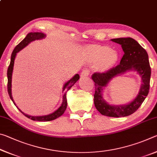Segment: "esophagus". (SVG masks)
<instances>
[{"label": "esophagus", "instance_id": "esophagus-1", "mask_svg": "<svg viewBox=\"0 0 157 157\" xmlns=\"http://www.w3.org/2000/svg\"><path fill=\"white\" fill-rule=\"evenodd\" d=\"M89 73H90V71L88 70V69H84V70L82 71L81 76L82 77H87L89 75Z\"/></svg>", "mask_w": 157, "mask_h": 157}]
</instances>
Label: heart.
Wrapping results in <instances>:
<instances>
[{
	"label": "heart",
	"mask_w": 157,
	"mask_h": 157,
	"mask_svg": "<svg viewBox=\"0 0 157 157\" xmlns=\"http://www.w3.org/2000/svg\"><path fill=\"white\" fill-rule=\"evenodd\" d=\"M91 62H98V68L100 71H106L115 64L118 60V53L105 46H89L85 48Z\"/></svg>",
	"instance_id": "1"
}]
</instances>
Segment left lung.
I'll return each instance as SVG.
<instances>
[{
    "label": "left lung",
    "mask_w": 157,
    "mask_h": 157,
    "mask_svg": "<svg viewBox=\"0 0 157 157\" xmlns=\"http://www.w3.org/2000/svg\"><path fill=\"white\" fill-rule=\"evenodd\" d=\"M121 45L124 55L118 65L110 68L105 73H94L91 78L95 82V107L104 116L109 117H124L134 113L147 96L150 90L151 68L148 55L146 50L130 37L111 39ZM134 70L140 74L142 79L139 94L127 105H111L103 99L102 91L105 86L113 77L127 71Z\"/></svg>",
    "instance_id": "left-lung-1"
}]
</instances>
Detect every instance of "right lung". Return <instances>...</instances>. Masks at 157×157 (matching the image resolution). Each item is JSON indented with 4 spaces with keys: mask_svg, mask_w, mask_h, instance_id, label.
I'll list each match as a JSON object with an SVG mask.
<instances>
[{
    "mask_svg": "<svg viewBox=\"0 0 157 157\" xmlns=\"http://www.w3.org/2000/svg\"><path fill=\"white\" fill-rule=\"evenodd\" d=\"M46 37V34L42 33H30L27 34V36L25 37V39L23 41H21L19 44H18L17 46L15 47V48L13 50L11 55V61H10V66L7 69V91H8V94L10 95V99L12 100V102L15 106H17L15 104L14 100H13L12 95V72H13V68H14V59L17 55V53L19 52L21 50H22L23 48L27 46L30 43V42L33 41L34 40H39V39H42ZM79 79V75L78 74H76L73 77V78H71L70 80L66 82L65 84L63 85V91H64V94L63 95L62 98V103L60 107L54 111V112L48 114V115L46 116H32L27 115V114L22 112L19 109H18L21 113L23 115L25 116L27 118L31 119L33 121H50L52 120H55L57 118H59L62 114L64 113L65 110L66 109V107H67V99H66V92H67L71 87H72L74 84L76 83V82Z\"/></svg>",
    "mask_w": 157,
    "mask_h": 157,
    "instance_id": "right-lung-1",
    "label": "right lung"
}]
</instances>
